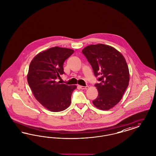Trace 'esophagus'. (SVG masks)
Listing matches in <instances>:
<instances>
[{"label": "esophagus", "instance_id": "obj_1", "mask_svg": "<svg viewBox=\"0 0 156 156\" xmlns=\"http://www.w3.org/2000/svg\"><path fill=\"white\" fill-rule=\"evenodd\" d=\"M79 87H80V88H81V90H86V89L88 88V86H80Z\"/></svg>", "mask_w": 156, "mask_h": 156}]
</instances>
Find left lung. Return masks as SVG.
I'll list each match as a JSON object with an SVG mask.
<instances>
[{
    "label": "left lung",
    "instance_id": "8db88e82",
    "mask_svg": "<svg viewBox=\"0 0 156 156\" xmlns=\"http://www.w3.org/2000/svg\"><path fill=\"white\" fill-rule=\"evenodd\" d=\"M82 53L101 81L95 85L98 95L93 104L103 111L112 108L121 100L129 85V68L124 56L114 48L102 44L87 46Z\"/></svg>",
    "mask_w": 156,
    "mask_h": 156
}]
</instances>
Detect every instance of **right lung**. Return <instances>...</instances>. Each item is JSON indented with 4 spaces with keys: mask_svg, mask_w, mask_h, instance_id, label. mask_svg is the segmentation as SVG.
Segmentation results:
<instances>
[{
    "mask_svg": "<svg viewBox=\"0 0 156 156\" xmlns=\"http://www.w3.org/2000/svg\"><path fill=\"white\" fill-rule=\"evenodd\" d=\"M74 50L59 47L51 48L35 56L30 62L27 81L35 99L51 112L68 108L76 85L60 84L58 79L64 73L63 63Z\"/></svg>",
    "mask_w": 156,
    "mask_h": 156,
    "instance_id": "right-lung-1",
    "label": "right lung"
}]
</instances>
